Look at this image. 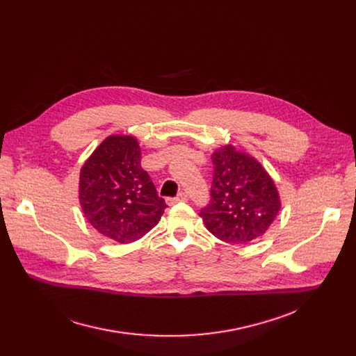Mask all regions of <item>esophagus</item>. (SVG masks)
I'll return each instance as SVG.
<instances>
[{
	"label": "esophagus",
	"instance_id": "obj_1",
	"mask_svg": "<svg viewBox=\"0 0 356 356\" xmlns=\"http://www.w3.org/2000/svg\"><path fill=\"white\" fill-rule=\"evenodd\" d=\"M188 200V195L186 193H180L177 197H169L166 201L169 206H173L176 204V202H180V201H187Z\"/></svg>",
	"mask_w": 356,
	"mask_h": 356
}]
</instances>
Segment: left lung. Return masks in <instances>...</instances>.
Here are the masks:
<instances>
[{
  "instance_id": "8db88e82",
  "label": "left lung",
  "mask_w": 356,
  "mask_h": 356,
  "mask_svg": "<svg viewBox=\"0 0 356 356\" xmlns=\"http://www.w3.org/2000/svg\"><path fill=\"white\" fill-rule=\"evenodd\" d=\"M211 162L210 202L200 211L207 229L229 243H246L264 235L280 210L270 176L232 145L216 150Z\"/></svg>"
}]
</instances>
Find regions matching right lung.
<instances>
[{
	"label": "right lung",
	"instance_id": "1",
	"mask_svg": "<svg viewBox=\"0 0 356 356\" xmlns=\"http://www.w3.org/2000/svg\"><path fill=\"white\" fill-rule=\"evenodd\" d=\"M79 198L88 222L121 243L147 234L168 207L140 168L136 139L127 135L108 136L92 152L80 172Z\"/></svg>",
	"mask_w": 356,
	"mask_h": 356
}]
</instances>
